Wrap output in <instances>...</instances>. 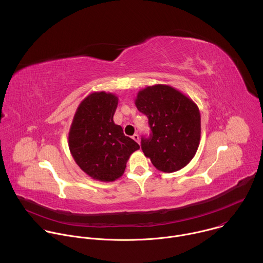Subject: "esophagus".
<instances>
[{
    "instance_id": "34e87169",
    "label": "esophagus",
    "mask_w": 263,
    "mask_h": 263,
    "mask_svg": "<svg viewBox=\"0 0 263 263\" xmlns=\"http://www.w3.org/2000/svg\"><path fill=\"white\" fill-rule=\"evenodd\" d=\"M132 138H133L136 142H138V143H139V135H138V134H134V135L132 136Z\"/></svg>"
}]
</instances>
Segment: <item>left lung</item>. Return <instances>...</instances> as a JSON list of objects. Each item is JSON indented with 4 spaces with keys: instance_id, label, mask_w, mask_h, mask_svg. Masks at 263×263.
Listing matches in <instances>:
<instances>
[{
    "instance_id": "8db88e82",
    "label": "left lung",
    "mask_w": 263,
    "mask_h": 263,
    "mask_svg": "<svg viewBox=\"0 0 263 263\" xmlns=\"http://www.w3.org/2000/svg\"><path fill=\"white\" fill-rule=\"evenodd\" d=\"M135 105L147 117L152 131L149 138H141L144 156L163 173H174L189 164L198 151L201 139L198 105L166 84L140 89Z\"/></svg>"
}]
</instances>
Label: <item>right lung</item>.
Wrapping results in <instances>:
<instances>
[{
  "label": "right lung",
  "mask_w": 263,
  "mask_h": 263,
  "mask_svg": "<svg viewBox=\"0 0 263 263\" xmlns=\"http://www.w3.org/2000/svg\"><path fill=\"white\" fill-rule=\"evenodd\" d=\"M119 98L95 91L78 106L68 131V147L78 166L91 179L112 182L121 178L139 144L116 125Z\"/></svg>",
  "instance_id": "obj_1"
}]
</instances>
